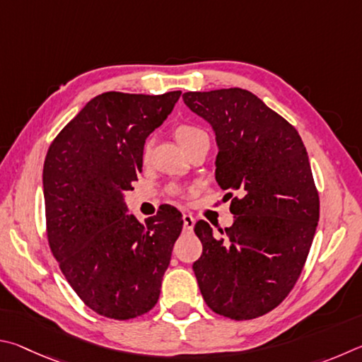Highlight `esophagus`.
<instances>
[{"mask_svg": "<svg viewBox=\"0 0 362 362\" xmlns=\"http://www.w3.org/2000/svg\"><path fill=\"white\" fill-rule=\"evenodd\" d=\"M182 223H185V229H186V230H192L195 219H194L192 214L185 213V214H182Z\"/></svg>", "mask_w": 362, "mask_h": 362, "instance_id": "obj_1", "label": "esophagus"}]
</instances>
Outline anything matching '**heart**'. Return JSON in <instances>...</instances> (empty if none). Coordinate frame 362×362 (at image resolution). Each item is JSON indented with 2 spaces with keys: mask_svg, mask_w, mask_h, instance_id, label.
Masks as SVG:
<instances>
[{
  "mask_svg": "<svg viewBox=\"0 0 362 362\" xmlns=\"http://www.w3.org/2000/svg\"><path fill=\"white\" fill-rule=\"evenodd\" d=\"M175 135H176V139L177 141L181 143V146L182 148H189V146H191L194 141H197L199 138H204V136H208L206 133H205V130H202L200 127H197V125H191V124H181V125H177L176 127V130H175ZM148 154H149V144H146V148H144V157H148ZM173 194H180V189H173V191H171Z\"/></svg>",
  "mask_w": 362,
  "mask_h": 362,
  "instance_id": "1",
  "label": "heart"
}]
</instances>
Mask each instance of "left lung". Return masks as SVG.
<instances>
[{
  "mask_svg": "<svg viewBox=\"0 0 362 362\" xmlns=\"http://www.w3.org/2000/svg\"><path fill=\"white\" fill-rule=\"evenodd\" d=\"M189 110L213 127L216 181L232 199L233 224L194 230L204 252L192 269L206 305L252 320L280 305L300 276L320 219L308 154L286 119L243 88L187 92ZM232 192H238L237 198Z\"/></svg>",
  "mask_w": 362,
  "mask_h": 362,
  "instance_id": "1",
  "label": "left lung"
}]
</instances>
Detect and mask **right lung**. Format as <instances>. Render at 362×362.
<instances>
[{
	"label": "right lung",
	"mask_w": 362,
	"mask_h": 362,
	"mask_svg": "<svg viewBox=\"0 0 362 362\" xmlns=\"http://www.w3.org/2000/svg\"><path fill=\"white\" fill-rule=\"evenodd\" d=\"M180 95H97L63 127L44 160L50 251L81 300L106 318H136L156 305L182 230L173 206L143 226L124 202L141 173L146 138Z\"/></svg>",
	"instance_id": "add662e5"
}]
</instances>
